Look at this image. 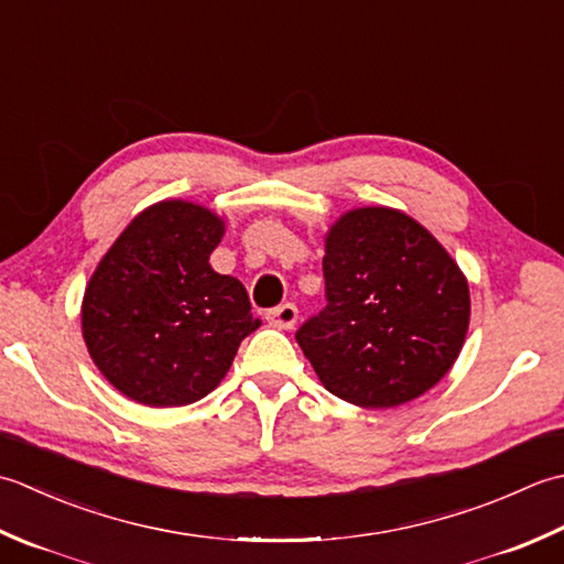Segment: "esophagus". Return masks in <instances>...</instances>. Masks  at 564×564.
<instances>
[{"label":"esophagus","mask_w":564,"mask_h":564,"mask_svg":"<svg viewBox=\"0 0 564 564\" xmlns=\"http://www.w3.org/2000/svg\"><path fill=\"white\" fill-rule=\"evenodd\" d=\"M296 318H299L296 306L294 304H282L278 308H272V312L268 314V324L274 326V328L286 330V328H294Z\"/></svg>","instance_id":"34e87169"}]
</instances>
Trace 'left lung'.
<instances>
[{"label": "left lung", "mask_w": 564, "mask_h": 564, "mask_svg": "<svg viewBox=\"0 0 564 564\" xmlns=\"http://www.w3.org/2000/svg\"><path fill=\"white\" fill-rule=\"evenodd\" d=\"M324 243L328 304L296 330L321 384L362 409L426 394L465 346L463 270L429 228L392 206L346 212Z\"/></svg>", "instance_id": "8db88e82"}]
</instances>
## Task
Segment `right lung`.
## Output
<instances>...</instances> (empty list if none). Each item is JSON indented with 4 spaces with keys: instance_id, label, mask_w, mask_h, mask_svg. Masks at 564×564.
<instances>
[{
    "instance_id": "add662e5",
    "label": "right lung",
    "mask_w": 564,
    "mask_h": 564,
    "mask_svg": "<svg viewBox=\"0 0 564 564\" xmlns=\"http://www.w3.org/2000/svg\"><path fill=\"white\" fill-rule=\"evenodd\" d=\"M224 234V218L202 204L158 202L91 272L79 314L85 346L107 382L135 404L204 399L260 326L246 286L209 265Z\"/></svg>"
}]
</instances>
